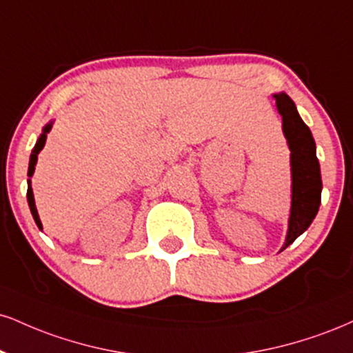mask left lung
<instances>
[{"label":"left lung","instance_id":"obj_1","mask_svg":"<svg viewBox=\"0 0 353 353\" xmlns=\"http://www.w3.org/2000/svg\"><path fill=\"white\" fill-rule=\"evenodd\" d=\"M276 108L283 117V133L291 151V214L288 235L283 250H286L301 233L312 223L321 205V168L316 156L311 130L301 120L294 101L286 93H274Z\"/></svg>","mask_w":353,"mask_h":353}]
</instances>
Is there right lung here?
Masks as SVG:
<instances>
[{
    "instance_id": "add662e5",
    "label": "right lung",
    "mask_w": 353,
    "mask_h": 353,
    "mask_svg": "<svg viewBox=\"0 0 353 353\" xmlns=\"http://www.w3.org/2000/svg\"><path fill=\"white\" fill-rule=\"evenodd\" d=\"M52 128V123H49V125L44 126V130H42V134L39 136V139H37L36 146H34V150L31 152V158H29V169H28V176L31 177L34 174V169H36V163H37V154H39L42 148H44L46 144V138H48V133ZM28 203H29V209H31V214L34 217V222L37 223V227L42 230V223H41V219H39V214H37V209H36V202H34V194H32V188H31V179H28Z\"/></svg>"
}]
</instances>
